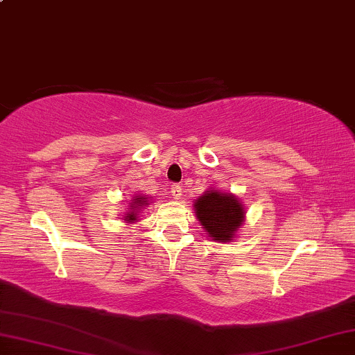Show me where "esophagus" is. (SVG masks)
<instances>
[{
  "label": "esophagus",
  "instance_id": "obj_1",
  "mask_svg": "<svg viewBox=\"0 0 355 355\" xmlns=\"http://www.w3.org/2000/svg\"><path fill=\"white\" fill-rule=\"evenodd\" d=\"M171 192H172V196L175 197V199H180V197H182V192H183V188L180 184H177V183H173L172 186H171Z\"/></svg>",
  "mask_w": 355,
  "mask_h": 355
}]
</instances>
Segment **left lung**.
<instances>
[{
  "mask_svg": "<svg viewBox=\"0 0 355 355\" xmlns=\"http://www.w3.org/2000/svg\"><path fill=\"white\" fill-rule=\"evenodd\" d=\"M197 218L209 236L216 241H232V236L243 224L244 209L235 196L207 191L196 202Z\"/></svg>",
  "mask_w": 355,
  "mask_h": 355,
  "instance_id": "obj_1",
  "label": "left lung"
}]
</instances>
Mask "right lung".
<instances>
[{"mask_svg":"<svg viewBox=\"0 0 355 355\" xmlns=\"http://www.w3.org/2000/svg\"><path fill=\"white\" fill-rule=\"evenodd\" d=\"M135 202H133V208H131V209H133V211H131V213H128V216H125V219H127V220H136V209L137 208H141L142 205H147V200H146V197H142V196H136L135 197V199H133Z\"/></svg>","mask_w":355,"mask_h":355,"instance_id":"add662e5","label":"right lung"}]
</instances>
